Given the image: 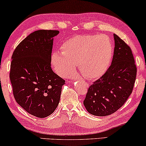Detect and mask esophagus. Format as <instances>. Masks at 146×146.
Instances as JSON below:
<instances>
[{
    "label": "esophagus",
    "mask_w": 146,
    "mask_h": 146,
    "mask_svg": "<svg viewBox=\"0 0 146 146\" xmlns=\"http://www.w3.org/2000/svg\"><path fill=\"white\" fill-rule=\"evenodd\" d=\"M77 80H82H82H81V78H79ZM84 84H85L86 86H88V84H87L86 82H85Z\"/></svg>",
    "instance_id": "esophagus-1"
}]
</instances>
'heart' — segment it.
<instances>
[{
	"label": "heart",
	"instance_id": "heart-1",
	"mask_svg": "<svg viewBox=\"0 0 146 146\" xmlns=\"http://www.w3.org/2000/svg\"><path fill=\"white\" fill-rule=\"evenodd\" d=\"M112 56L113 45L107 36H75L63 44L62 52H54L51 61L61 76H70L78 65L84 76L94 79L106 72Z\"/></svg>",
	"mask_w": 146,
	"mask_h": 146
}]
</instances>
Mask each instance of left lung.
Masks as SVG:
<instances>
[{
  "label": "left lung",
  "mask_w": 146,
  "mask_h": 146,
  "mask_svg": "<svg viewBox=\"0 0 146 146\" xmlns=\"http://www.w3.org/2000/svg\"><path fill=\"white\" fill-rule=\"evenodd\" d=\"M113 38L111 64L89 87L84 100L86 110L97 116L110 115L120 108L132 92L136 78L137 68L131 48L115 34Z\"/></svg>",
  "instance_id": "8db88e82"
}]
</instances>
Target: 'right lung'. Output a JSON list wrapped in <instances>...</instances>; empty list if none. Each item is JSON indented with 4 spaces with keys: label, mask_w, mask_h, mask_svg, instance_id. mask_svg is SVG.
<instances>
[{
    "label": "right lung",
    "mask_w": 146,
    "mask_h": 146,
    "mask_svg": "<svg viewBox=\"0 0 146 146\" xmlns=\"http://www.w3.org/2000/svg\"><path fill=\"white\" fill-rule=\"evenodd\" d=\"M58 31L39 30L25 38L12 56L10 79L17 102L36 117L52 114L65 80L51 68L54 37Z\"/></svg>",
    "instance_id": "obj_1"
}]
</instances>
